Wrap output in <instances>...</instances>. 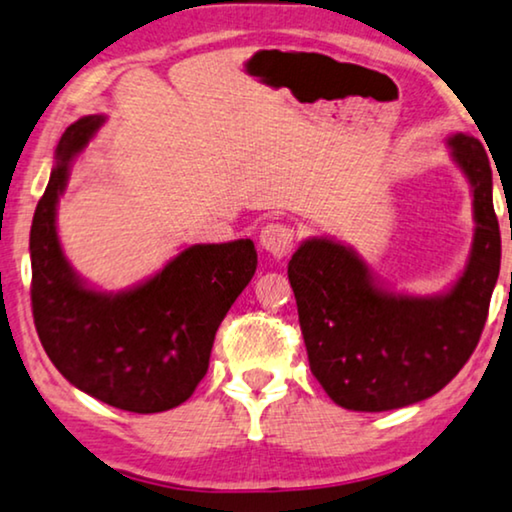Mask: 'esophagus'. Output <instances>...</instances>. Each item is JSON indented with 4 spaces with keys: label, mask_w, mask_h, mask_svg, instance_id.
I'll return each mask as SVG.
<instances>
[{
    "label": "esophagus",
    "mask_w": 512,
    "mask_h": 512,
    "mask_svg": "<svg viewBox=\"0 0 512 512\" xmlns=\"http://www.w3.org/2000/svg\"><path fill=\"white\" fill-rule=\"evenodd\" d=\"M260 245L269 255L281 260V257H285L292 250V245H295V229L283 222H269L260 234Z\"/></svg>",
    "instance_id": "1"
}]
</instances>
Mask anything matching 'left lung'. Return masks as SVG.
I'll return each mask as SVG.
<instances>
[{
    "mask_svg": "<svg viewBox=\"0 0 512 512\" xmlns=\"http://www.w3.org/2000/svg\"><path fill=\"white\" fill-rule=\"evenodd\" d=\"M447 145L470 182L475 236L445 295L391 292L332 238H309L288 264L311 372L344 410L386 412L431 398L480 342L501 267L492 168L473 135L456 133Z\"/></svg>",
    "mask_w": 512,
    "mask_h": 512,
    "instance_id": "8db88e82",
    "label": "left lung"
}]
</instances>
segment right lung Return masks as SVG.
Listing matches in <instances>:
<instances>
[{"label":"right lung","instance_id":"add662e5","mask_svg":"<svg viewBox=\"0 0 512 512\" xmlns=\"http://www.w3.org/2000/svg\"><path fill=\"white\" fill-rule=\"evenodd\" d=\"M105 117L67 128L30 229L32 313L58 372L93 398L126 412L182 405L206 377L215 332L257 269L255 243L189 245L149 281L121 292L88 288L65 260L56 208L72 159Z\"/></svg>","mask_w":512,"mask_h":512}]
</instances>
